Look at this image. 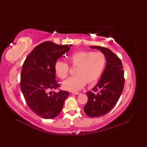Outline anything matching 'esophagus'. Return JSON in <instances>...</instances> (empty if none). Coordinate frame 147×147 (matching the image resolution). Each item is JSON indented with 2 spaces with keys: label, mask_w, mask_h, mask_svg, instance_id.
Listing matches in <instances>:
<instances>
[{
  "label": "esophagus",
  "mask_w": 147,
  "mask_h": 147,
  "mask_svg": "<svg viewBox=\"0 0 147 147\" xmlns=\"http://www.w3.org/2000/svg\"><path fill=\"white\" fill-rule=\"evenodd\" d=\"M72 94H74V95H80V94H81V92H73V93H72Z\"/></svg>",
  "instance_id": "esophagus-1"
}]
</instances>
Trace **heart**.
<instances>
[{
    "instance_id": "obj_1",
    "label": "heart",
    "mask_w": 147,
    "mask_h": 147,
    "mask_svg": "<svg viewBox=\"0 0 147 147\" xmlns=\"http://www.w3.org/2000/svg\"><path fill=\"white\" fill-rule=\"evenodd\" d=\"M69 61L71 66L76 67V75L65 80L62 86L66 90L76 92L86 83L92 85L98 82L107 64V57L101 52L79 51L72 54ZM69 69V65L63 61H57L55 63V73L61 80L67 77Z\"/></svg>"
}]
</instances>
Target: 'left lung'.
Wrapping results in <instances>:
<instances>
[{
  "label": "left lung",
  "instance_id": "left-lung-1",
  "mask_svg": "<svg viewBox=\"0 0 147 147\" xmlns=\"http://www.w3.org/2000/svg\"><path fill=\"white\" fill-rule=\"evenodd\" d=\"M90 47L100 50L107 57L100 80L86 93L88 102L83 109L89 117H98L110 112L119 99L124 85V70L121 59L110 49L100 46Z\"/></svg>",
  "mask_w": 147,
  "mask_h": 147
}]
</instances>
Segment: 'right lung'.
<instances>
[{"label":"right lung","instance_id":"obj_1","mask_svg":"<svg viewBox=\"0 0 147 147\" xmlns=\"http://www.w3.org/2000/svg\"><path fill=\"white\" fill-rule=\"evenodd\" d=\"M71 46L44 42L35 47L23 64L21 91L30 109L40 117L57 116L69 95L68 92L62 90L54 92L60 86L55 80L54 65Z\"/></svg>","mask_w":147,"mask_h":147}]
</instances>
